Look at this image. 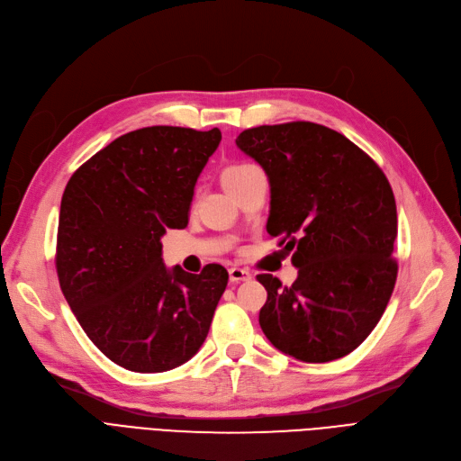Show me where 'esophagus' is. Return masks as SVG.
I'll use <instances>...</instances> for the list:
<instances>
[{"mask_svg":"<svg viewBox=\"0 0 461 461\" xmlns=\"http://www.w3.org/2000/svg\"><path fill=\"white\" fill-rule=\"evenodd\" d=\"M229 277H230V283L249 281V279H251V272H249V270H246V268L232 267V268H229Z\"/></svg>","mask_w":461,"mask_h":461,"instance_id":"1","label":"esophagus"}]
</instances>
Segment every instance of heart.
<instances>
[{
    "label": "heart",
    "instance_id": "b5f03b06",
    "mask_svg": "<svg viewBox=\"0 0 461 461\" xmlns=\"http://www.w3.org/2000/svg\"><path fill=\"white\" fill-rule=\"evenodd\" d=\"M251 168H255L253 165H248V163H238V165H230L229 168H225L223 172V184L229 185L232 182H236L238 178H242L246 172H249Z\"/></svg>",
    "mask_w": 461,
    "mask_h": 461
}]
</instances>
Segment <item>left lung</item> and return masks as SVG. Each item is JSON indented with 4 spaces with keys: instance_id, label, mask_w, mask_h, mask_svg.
Wrapping results in <instances>:
<instances>
[{
    "instance_id": "obj_1",
    "label": "left lung",
    "mask_w": 461,
    "mask_h": 461,
    "mask_svg": "<svg viewBox=\"0 0 461 461\" xmlns=\"http://www.w3.org/2000/svg\"><path fill=\"white\" fill-rule=\"evenodd\" d=\"M236 146L265 168L267 230L298 268L291 287L257 276L268 293L262 332L302 362L353 353L383 317L398 276V212L384 172L338 131L312 122L246 129Z\"/></svg>"
}]
</instances>
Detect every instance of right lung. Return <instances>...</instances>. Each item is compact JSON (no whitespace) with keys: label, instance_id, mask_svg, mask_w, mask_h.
<instances>
[{"label":"right lung","instance_id":"right-lung-1","mask_svg":"<svg viewBox=\"0 0 461 461\" xmlns=\"http://www.w3.org/2000/svg\"><path fill=\"white\" fill-rule=\"evenodd\" d=\"M221 131L153 125L87 159L61 196L56 270L86 336L114 364L161 374L204 343L229 274L168 270L167 229H184L196 178Z\"/></svg>","mask_w":461,"mask_h":461}]
</instances>
